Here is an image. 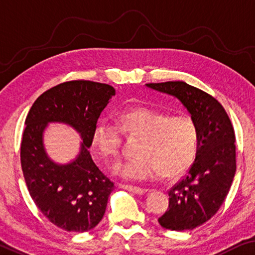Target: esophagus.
<instances>
[{
    "mask_svg": "<svg viewBox=\"0 0 255 255\" xmlns=\"http://www.w3.org/2000/svg\"><path fill=\"white\" fill-rule=\"evenodd\" d=\"M121 188L126 189V191H129V192H132L135 193V194H143V193L145 192L144 188H141V187H134V186H128V185H121L120 186Z\"/></svg>",
    "mask_w": 255,
    "mask_h": 255,
    "instance_id": "1",
    "label": "esophagus"
}]
</instances>
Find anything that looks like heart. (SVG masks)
<instances>
[{"label": "heart", "mask_w": 255, "mask_h": 255, "mask_svg": "<svg viewBox=\"0 0 255 255\" xmlns=\"http://www.w3.org/2000/svg\"><path fill=\"white\" fill-rule=\"evenodd\" d=\"M117 120L118 125L98 121L92 129L91 139L100 155L116 159L123 148V132L141 137L135 150L137 156L118 166L121 177L141 180L158 172L162 178H177L194 162L199 128L191 117L137 106L121 111Z\"/></svg>", "instance_id": "heart-1"}]
</instances>
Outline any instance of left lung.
<instances>
[{
	"label": "left lung",
	"instance_id": "obj_1",
	"mask_svg": "<svg viewBox=\"0 0 255 255\" xmlns=\"http://www.w3.org/2000/svg\"><path fill=\"white\" fill-rule=\"evenodd\" d=\"M146 87L177 97L199 128L194 163L168 191V208L158 218L168 230H193L217 213L230 191L237 168L234 126L218 100L186 82L148 83Z\"/></svg>",
	"mask_w": 255,
	"mask_h": 255
}]
</instances>
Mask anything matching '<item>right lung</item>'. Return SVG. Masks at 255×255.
I'll use <instances>...</instances> for the list:
<instances>
[{
    "instance_id": "add662e5",
    "label": "right lung",
    "mask_w": 255,
    "mask_h": 255,
    "mask_svg": "<svg viewBox=\"0 0 255 255\" xmlns=\"http://www.w3.org/2000/svg\"><path fill=\"white\" fill-rule=\"evenodd\" d=\"M116 90L109 84L69 81L53 87L30 109L20 143V164L28 193L47 220L68 232L91 230L102 221L114 184L91 158L92 129ZM48 122L70 124L84 143L67 165L45 155L42 132Z\"/></svg>"
}]
</instances>
